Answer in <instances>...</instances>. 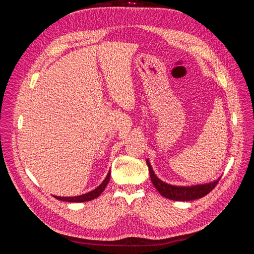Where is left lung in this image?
Listing matches in <instances>:
<instances>
[{"label": "left lung", "mask_w": 254, "mask_h": 254, "mask_svg": "<svg viewBox=\"0 0 254 254\" xmlns=\"http://www.w3.org/2000/svg\"><path fill=\"white\" fill-rule=\"evenodd\" d=\"M146 163L148 165V170L150 174V179L153 186L158 190L159 193L164 196L165 198L171 199V200L176 201H190L195 200L198 198H202L205 195H207L210 191L217 186L220 179H217L216 181L206 183V184H200V186H193V187H175L167 184L163 181H161L158 177L153 173L152 168L150 166V163L148 160H146Z\"/></svg>", "instance_id": "8db88e82"}]
</instances>
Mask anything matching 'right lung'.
Instances as JSON below:
<instances>
[{"instance_id": "1", "label": "right lung", "mask_w": 254, "mask_h": 254, "mask_svg": "<svg viewBox=\"0 0 254 254\" xmlns=\"http://www.w3.org/2000/svg\"><path fill=\"white\" fill-rule=\"evenodd\" d=\"M110 172L107 175L106 179L103 181V183L99 186L98 188H96L95 190L89 191L87 194H83L80 196H75V197H57L55 196V198L59 199V200H63V201H66V202H84V201H90V200H93V199L97 198L99 195L103 193V190H105V188L107 187V184H108L109 180H110Z\"/></svg>"}]
</instances>
